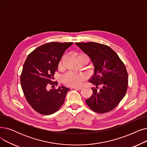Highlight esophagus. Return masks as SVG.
<instances>
[{
	"mask_svg": "<svg viewBox=\"0 0 147 147\" xmlns=\"http://www.w3.org/2000/svg\"><path fill=\"white\" fill-rule=\"evenodd\" d=\"M74 88L75 90H81L82 88V87H74Z\"/></svg>",
	"mask_w": 147,
	"mask_h": 147,
	"instance_id": "1",
	"label": "esophagus"
}]
</instances>
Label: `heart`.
I'll return each instance as SVG.
<instances>
[{
	"instance_id": "b5f03b06",
	"label": "heart",
	"mask_w": 147,
	"mask_h": 147,
	"mask_svg": "<svg viewBox=\"0 0 147 147\" xmlns=\"http://www.w3.org/2000/svg\"><path fill=\"white\" fill-rule=\"evenodd\" d=\"M65 57H66L65 55H63V57L61 58V60L59 62V67H61L63 65V61ZM81 57L87 58L88 59L87 55L83 54H80L77 57V59ZM84 78H85V76L82 74H75L74 72H69L66 74H65L63 76L62 81L63 82V83L65 84L67 86H77L80 84L82 82V81L84 80Z\"/></svg>"
}]
</instances>
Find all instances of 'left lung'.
Listing matches in <instances>:
<instances>
[{"instance_id": "1", "label": "left lung", "mask_w": 147, "mask_h": 147, "mask_svg": "<svg viewBox=\"0 0 147 147\" xmlns=\"http://www.w3.org/2000/svg\"><path fill=\"white\" fill-rule=\"evenodd\" d=\"M75 44L88 55L94 66V75L89 81L96 88H92L93 94L86 102L97 113H108L119 104L126 93V68L117 54L106 45L94 42Z\"/></svg>"}]
</instances>
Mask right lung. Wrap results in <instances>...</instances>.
Here are the masks:
<instances>
[{
	"label": "right lung",
	"mask_w": 147,
	"mask_h": 147,
	"mask_svg": "<svg viewBox=\"0 0 147 147\" xmlns=\"http://www.w3.org/2000/svg\"><path fill=\"white\" fill-rule=\"evenodd\" d=\"M73 42L47 43L36 48L28 55L20 81L26 99L32 108L42 115H50L63 104L69 88L54 81L59 62ZM51 86L52 88L49 89Z\"/></svg>",
	"instance_id": "add662e5"
}]
</instances>
